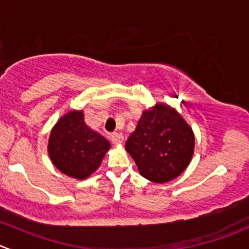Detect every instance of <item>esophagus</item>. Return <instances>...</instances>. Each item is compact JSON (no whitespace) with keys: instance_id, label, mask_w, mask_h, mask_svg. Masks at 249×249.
I'll return each instance as SVG.
<instances>
[{"instance_id":"1","label":"esophagus","mask_w":249,"mask_h":249,"mask_svg":"<svg viewBox=\"0 0 249 249\" xmlns=\"http://www.w3.org/2000/svg\"><path fill=\"white\" fill-rule=\"evenodd\" d=\"M110 140H112L113 143H122L123 140H124V136L122 134H119V132H113L110 135Z\"/></svg>"}]
</instances>
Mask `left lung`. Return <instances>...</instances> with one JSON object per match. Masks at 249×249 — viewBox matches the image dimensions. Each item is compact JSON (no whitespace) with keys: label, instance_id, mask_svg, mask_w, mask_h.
<instances>
[{"label":"left lung","instance_id":"left-lung-1","mask_svg":"<svg viewBox=\"0 0 249 249\" xmlns=\"http://www.w3.org/2000/svg\"><path fill=\"white\" fill-rule=\"evenodd\" d=\"M195 135L174 108L157 103L143 110L125 149L147 180L164 183L178 178L194 154Z\"/></svg>","mask_w":249,"mask_h":249}]
</instances>
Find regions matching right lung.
Segmentation results:
<instances>
[{
    "mask_svg": "<svg viewBox=\"0 0 249 249\" xmlns=\"http://www.w3.org/2000/svg\"><path fill=\"white\" fill-rule=\"evenodd\" d=\"M109 147L108 140L85 124L83 110H71L60 118L48 140L53 165L78 180L97 170Z\"/></svg>",
    "mask_w": 249,
    "mask_h": 249,
    "instance_id": "obj_1",
    "label": "right lung"
}]
</instances>
